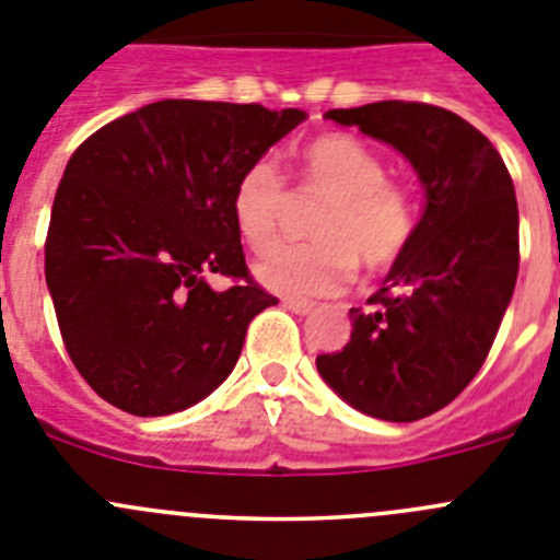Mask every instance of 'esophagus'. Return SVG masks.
<instances>
[{
  "instance_id": "esophagus-1",
  "label": "esophagus",
  "mask_w": 560,
  "mask_h": 560,
  "mask_svg": "<svg viewBox=\"0 0 560 560\" xmlns=\"http://www.w3.org/2000/svg\"><path fill=\"white\" fill-rule=\"evenodd\" d=\"M283 305L289 307L291 314H296V316H307V314H314V302H307V300H294V296H285L283 300Z\"/></svg>"
}]
</instances>
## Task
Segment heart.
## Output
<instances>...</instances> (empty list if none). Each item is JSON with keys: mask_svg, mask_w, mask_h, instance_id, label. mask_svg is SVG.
Masks as SVG:
<instances>
[{"mask_svg": "<svg viewBox=\"0 0 560 560\" xmlns=\"http://www.w3.org/2000/svg\"><path fill=\"white\" fill-rule=\"evenodd\" d=\"M300 188L325 197L311 233L314 244L277 246L255 264L266 289L285 296H330L352 283L358 260L377 271L408 249L417 210L408 191L386 179V166L366 143L327 132L300 152ZM291 194L269 158L255 161L233 188V222L241 238L264 253L280 238Z\"/></svg>", "mask_w": 560, "mask_h": 560, "instance_id": "b5f03b06", "label": "heart"}]
</instances>
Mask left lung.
Wrapping results in <instances>:
<instances>
[{"instance_id": "8db88e82", "label": "left lung", "mask_w": 560, "mask_h": 560, "mask_svg": "<svg viewBox=\"0 0 560 560\" xmlns=\"http://www.w3.org/2000/svg\"><path fill=\"white\" fill-rule=\"evenodd\" d=\"M413 166L424 210L369 307H350L341 352L316 358L322 381L383 422H417L453 402L483 366L520 271V210L489 138L422 102L327 110Z\"/></svg>"}]
</instances>
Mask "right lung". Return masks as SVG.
Returning <instances> with one entry per match:
<instances>
[{
  "label": "right lung",
  "mask_w": 560,
  "mask_h": 560,
  "mask_svg": "<svg viewBox=\"0 0 560 560\" xmlns=\"http://www.w3.org/2000/svg\"><path fill=\"white\" fill-rule=\"evenodd\" d=\"M305 110L161 100L82 141L46 235L60 336L91 388L132 417L177 413L228 381L246 327L277 305L244 264L241 174ZM208 273L235 276L228 292Z\"/></svg>",
  "instance_id": "obj_1"
}]
</instances>
